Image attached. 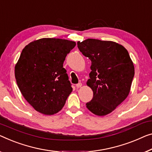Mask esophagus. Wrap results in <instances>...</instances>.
<instances>
[{"mask_svg":"<svg viewBox=\"0 0 152 152\" xmlns=\"http://www.w3.org/2000/svg\"><path fill=\"white\" fill-rule=\"evenodd\" d=\"M82 83H79L78 84H77V85H76V87L77 88H80L81 87H82Z\"/></svg>","mask_w":152,"mask_h":152,"instance_id":"1","label":"esophagus"}]
</instances>
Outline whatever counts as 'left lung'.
I'll return each instance as SVG.
<instances>
[{
	"instance_id": "1",
	"label": "left lung",
	"mask_w": 152,
	"mask_h": 152,
	"mask_svg": "<svg viewBox=\"0 0 152 152\" xmlns=\"http://www.w3.org/2000/svg\"><path fill=\"white\" fill-rule=\"evenodd\" d=\"M77 45L91 61L87 85L94 97L86 106L94 115L104 116L128 97L134 75V63L125 48L112 41L87 39Z\"/></svg>"
}]
</instances>
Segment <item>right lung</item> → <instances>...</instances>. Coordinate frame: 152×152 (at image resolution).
Returning a JSON list of instances; mask_svg holds the SVG:
<instances>
[{
  "mask_svg": "<svg viewBox=\"0 0 152 152\" xmlns=\"http://www.w3.org/2000/svg\"><path fill=\"white\" fill-rule=\"evenodd\" d=\"M76 42L42 38L24 48L15 65L20 92L34 109L46 115L57 113L72 91L63 62Z\"/></svg>",
  "mask_w": 152,
  "mask_h": 152,
  "instance_id": "right-lung-1",
  "label": "right lung"
}]
</instances>
